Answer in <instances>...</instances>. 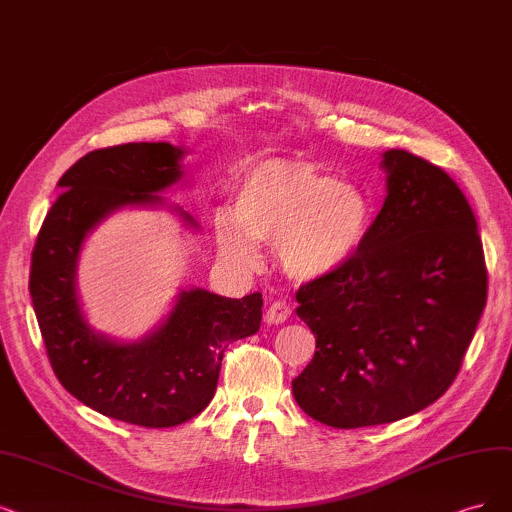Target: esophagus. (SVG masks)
Masks as SVG:
<instances>
[{"label": "esophagus", "mask_w": 512, "mask_h": 512, "mask_svg": "<svg viewBox=\"0 0 512 512\" xmlns=\"http://www.w3.org/2000/svg\"><path fill=\"white\" fill-rule=\"evenodd\" d=\"M289 316H291V306L287 301H274L266 312V320L270 325H282Z\"/></svg>", "instance_id": "esophagus-1"}]
</instances>
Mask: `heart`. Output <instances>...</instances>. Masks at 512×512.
<instances>
[{
  "mask_svg": "<svg viewBox=\"0 0 512 512\" xmlns=\"http://www.w3.org/2000/svg\"><path fill=\"white\" fill-rule=\"evenodd\" d=\"M375 206L367 189L337 181L312 162L274 158L253 166L240 181L236 204L213 213L219 257L234 270L259 263V242L276 244V257L297 280L344 268L367 244Z\"/></svg>",
  "mask_w": 512,
  "mask_h": 512,
  "instance_id": "b5f03b06",
  "label": "heart"
}]
</instances>
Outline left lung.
I'll use <instances>...</instances> for the list:
<instances>
[{
  "label": "left lung",
  "instance_id": "8db88e82",
  "mask_svg": "<svg viewBox=\"0 0 512 512\" xmlns=\"http://www.w3.org/2000/svg\"><path fill=\"white\" fill-rule=\"evenodd\" d=\"M386 200L352 261L297 291L312 363L297 405L333 428L403 420L456 380L487 301L475 213L443 168L388 149Z\"/></svg>",
  "mask_w": 512,
  "mask_h": 512
}]
</instances>
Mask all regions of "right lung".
Instances as JSON below:
<instances>
[{
    "label": "right lung",
    "mask_w": 512,
    "mask_h": 512,
    "mask_svg": "<svg viewBox=\"0 0 512 512\" xmlns=\"http://www.w3.org/2000/svg\"><path fill=\"white\" fill-rule=\"evenodd\" d=\"M185 147L126 143L90 151L61 177L37 236L29 293L50 365L69 394L107 418L145 428L179 426L215 396L223 352L261 327V293L242 299L181 289L158 327L120 342L90 327L78 293L82 246L126 206H164L189 230L198 221L166 192L183 179Z\"/></svg>",
    "instance_id": "1"
}]
</instances>
